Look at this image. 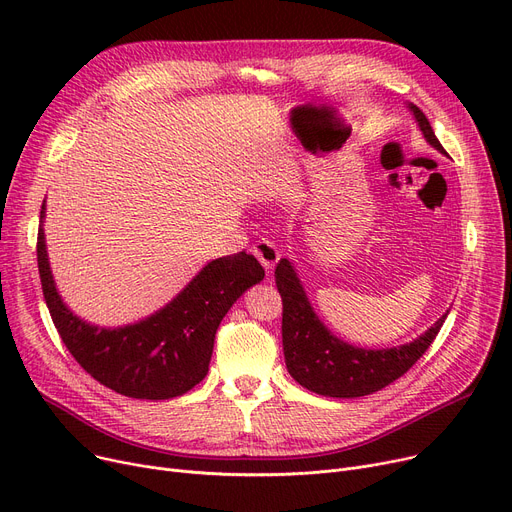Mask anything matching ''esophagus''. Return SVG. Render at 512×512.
Listing matches in <instances>:
<instances>
[{"mask_svg": "<svg viewBox=\"0 0 512 512\" xmlns=\"http://www.w3.org/2000/svg\"><path fill=\"white\" fill-rule=\"evenodd\" d=\"M253 253L261 261V265L265 267V272L272 274L276 263L280 261V251H278V247L274 245V242L272 240H259V242H255Z\"/></svg>", "mask_w": 512, "mask_h": 512, "instance_id": "esophagus-1", "label": "esophagus"}]
</instances>
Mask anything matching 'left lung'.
I'll return each mask as SVG.
<instances>
[{
  "instance_id": "1",
  "label": "left lung",
  "mask_w": 512,
  "mask_h": 512,
  "mask_svg": "<svg viewBox=\"0 0 512 512\" xmlns=\"http://www.w3.org/2000/svg\"><path fill=\"white\" fill-rule=\"evenodd\" d=\"M425 141L446 153L432 124L417 105L409 103ZM276 286L282 297V346L286 369L303 388L332 398H357L386 388L405 375L432 346L448 311L413 342L394 348H359L334 336L321 321L288 259L276 265Z\"/></svg>"
}]
</instances>
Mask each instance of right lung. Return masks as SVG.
I'll return each mask as SVG.
<instances>
[{
	"instance_id": "add662e5",
	"label": "right lung",
	"mask_w": 512,
	"mask_h": 512,
	"mask_svg": "<svg viewBox=\"0 0 512 512\" xmlns=\"http://www.w3.org/2000/svg\"><path fill=\"white\" fill-rule=\"evenodd\" d=\"M45 203L37 236L43 297L70 355L89 375L128 398L168 400L195 388L209 371L215 332L228 309L265 276L240 251L209 261L176 297L153 315L122 328H101L74 315L51 276L45 249Z\"/></svg>"
}]
</instances>
